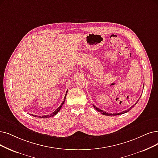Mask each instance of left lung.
I'll use <instances>...</instances> for the list:
<instances>
[{"label":"left lung","instance_id":"left-lung-1","mask_svg":"<svg viewBox=\"0 0 158 158\" xmlns=\"http://www.w3.org/2000/svg\"><path fill=\"white\" fill-rule=\"evenodd\" d=\"M144 87V86H143ZM140 98H141V97H140ZM139 98L138 99V100L137 101V102L135 103V104H134L133 106H132L131 107H130V108H129L128 110H126V111H123V112H121V113H107V112H106V111H103V110H101L100 109H99V108H97L96 106H94V105H93V107L94 108V109H95L97 111H99V112H100L101 113H102V115H121V114H123V113H127V112H128L130 110H131L132 108H134V107L135 106V105L138 102V101H139Z\"/></svg>","mask_w":158,"mask_h":158}]
</instances>
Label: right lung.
Segmentation results:
<instances>
[{
  "mask_svg": "<svg viewBox=\"0 0 158 158\" xmlns=\"http://www.w3.org/2000/svg\"><path fill=\"white\" fill-rule=\"evenodd\" d=\"M67 91L66 92V94H65V97H64V101H63V102L61 103V104L60 105V106L59 107V108H57V110H56L54 112H52L51 114L50 115H43L42 117L41 116H40V117H41V118H49V117H53V116H54V115H56V114H57V113H58V111L60 110V109L61 108V107H62V106L64 105V102H65V98H66V96H67ZM33 116H34V117H36V115H34Z\"/></svg>",
  "mask_w": 158,
  "mask_h": 158,
  "instance_id": "obj_1",
  "label": "right lung"
}]
</instances>
